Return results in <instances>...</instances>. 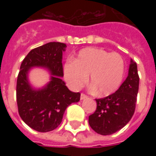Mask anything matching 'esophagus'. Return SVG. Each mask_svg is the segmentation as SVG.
Returning <instances> with one entry per match:
<instances>
[{
	"instance_id": "esophagus-1",
	"label": "esophagus",
	"mask_w": 156,
	"mask_h": 156,
	"mask_svg": "<svg viewBox=\"0 0 156 156\" xmlns=\"http://www.w3.org/2000/svg\"><path fill=\"white\" fill-rule=\"evenodd\" d=\"M88 98V96L87 95H85L84 94H82L81 96H80V99L81 100H83V99H85V98Z\"/></svg>"
}]
</instances>
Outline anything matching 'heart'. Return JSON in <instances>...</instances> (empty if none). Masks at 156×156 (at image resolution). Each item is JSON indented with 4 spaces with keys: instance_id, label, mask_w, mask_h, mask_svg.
Listing matches in <instances>:
<instances>
[{
    "instance_id": "obj_1",
    "label": "heart",
    "mask_w": 156,
    "mask_h": 156,
    "mask_svg": "<svg viewBox=\"0 0 156 156\" xmlns=\"http://www.w3.org/2000/svg\"><path fill=\"white\" fill-rule=\"evenodd\" d=\"M124 62L120 54L98 48L82 49L63 67L64 78L68 86L78 90L87 82L98 96H108L115 92L123 80Z\"/></svg>"
}]
</instances>
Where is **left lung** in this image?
I'll return each mask as SVG.
<instances>
[{"label":"left lung","mask_w":156,"mask_h":156,"mask_svg":"<svg viewBox=\"0 0 156 156\" xmlns=\"http://www.w3.org/2000/svg\"><path fill=\"white\" fill-rule=\"evenodd\" d=\"M139 82L137 64L130 59L127 78L117 91L106 98L96 99L97 108L88 117L89 125L96 133L112 134L129 123L135 109Z\"/></svg>","instance_id":"1"}]
</instances>
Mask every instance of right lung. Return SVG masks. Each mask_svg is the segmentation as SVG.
<instances>
[{"instance_id":"right-lung-1","label":"right lung","mask_w":156,"mask_h":156,"mask_svg":"<svg viewBox=\"0 0 156 156\" xmlns=\"http://www.w3.org/2000/svg\"><path fill=\"white\" fill-rule=\"evenodd\" d=\"M67 45L48 42L32 49L22 61L16 82L19 115L29 127L38 132H49L61 124L66 108L80 100V94L70 91L62 79V58ZM34 67L43 68L51 75L49 82L35 88L29 80Z\"/></svg>"}]
</instances>
